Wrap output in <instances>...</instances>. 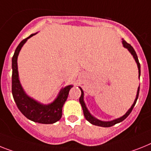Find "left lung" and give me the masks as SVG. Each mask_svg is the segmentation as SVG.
<instances>
[{"label":"left lung","instance_id":"obj_1","mask_svg":"<svg viewBox=\"0 0 151 151\" xmlns=\"http://www.w3.org/2000/svg\"><path fill=\"white\" fill-rule=\"evenodd\" d=\"M122 43H123V44H124V47H126V48H127V50H128L130 52V54H132L133 57H134V58L135 59V60H136L137 64V67H138V70H139V78H140V63H139V60H138V58H137V54H136V52H135L134 49L133 48V47L131 46L130 44H129L128 43H127L124 40H122ZM80 89H81V97H80L79 101H80V103H81V104L82 108H83V115H84V116H85L86 120L89 121L91 124H93V125H96V126L104 127H109L114 126V125H115L116 124H117V123L121 122V121H123L124 120H125V119H126L127 117L129 116V114H130V113H131L133 108H134V106H135V104H136L137 101L138 95H139V91H140V87H138L136 99H135V101H134V104H133V105L131 106V107H130V108L128 110V111H127V112L126 114L124 115V116H121V117H120V118L116 119V120H114V121H100V120H97V118L93 117V116H92L91 114H90V112L88 111L87 108L86 107L85 104H84V102H83V91H82V89L81 88V87H80Z\"/></svg>","mask_w":151,"mask_h":151}]
</instances>
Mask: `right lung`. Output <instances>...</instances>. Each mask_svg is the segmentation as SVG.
Segmentation results:
<instances>
[{"mask_svg": "<svg viewBox=\"0 0 151 151\" xmlns=\"http://www.w3.org/2000/svg\"><path fill=\"white\" fill-rule=\"evenodd\" d=\"M35 35L36 34L30 35L19 44L12 58V94L17 107L27 118L40 124H54L61 118L62 107L67 101L70 90L73 86H67L61 89L56 100L48 105L41 104L25 93L19 81L17 56L27 39Z\"/></svg>", "mask_w": 151, "mask_h": 151, "instance_id": "right-lung-1", "label": "right lung"}]
</instances>
